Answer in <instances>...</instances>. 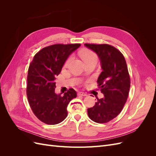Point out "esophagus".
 I'll return each instance as SVG.
<instances>
[{
	"label": "esophagus",
	"mask_w": 156,
	"mask_h": 156,
	"mask_svg": "<svg viewBox=\"0 0 156 156\" xmlns=\"http://www.w3.org/2000/svg\"><path fill=\"white\" fill-rule=\"evenodd\" d=\"M78 96H87V94H85V93L83 92H78Z\"/></svg>",
	"instance_id": "obj_1"
}]
</instances>
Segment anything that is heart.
<instances>
[{
    "mask_svg": "<svg viewBox=\"0 0 156 156\" xmlns=\"http://www.w3.org/2000/svg\"><path fill=\"white\" fill-rule=\"evenodd\" d=\"M80 55H81V57L83 59L84 62H87L88 61H90L92 60H97V56L94 53V52L90 49H83L81 53H80ZM72 58V57H69L66 62V65H67L69 61Z\"/></svg>",
    "mask_w": 156,
    "mask_h": 156,
    "instance_id": "obj_1",
    "label": "heart"
}]
</instances>
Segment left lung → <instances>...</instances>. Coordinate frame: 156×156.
I'll return each instance as SVG.
<instances>
[{"instance_id": "8db88e82", "label": "left lung", "mask_w": 156, "mask_h": 156, "mask_svg": "<svg viewBox=\"0 0 156 156\" xmlns=\"http://www.w3.org/2000/svg\"><path fill=\"white\" fill-rule=\"evenodd\" d=\"M97 54L102 72L98 79L99 88L104 97L98 98L93 107L88 108L90 119L97 123H106L119 115L128 97L130 78L124 56L108 44H84Z\"/></svg>"}]
</instances>
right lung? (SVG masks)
Segmentation results:
<instances>
[{
    "label": "right lung",
    "mask_w": 156,
    "mask_h": 156,
    "mask_svg": "<svg viewBox=\"0 0 156 156\" xmlns=\"http://www.w3.org/2000/svg\"><path fill=\"white\" fill-rule=\"evenodd\" d=\"M80 46L75 44L46 47L35 55L29 66L27 98L32 112L45 124L55 125L62 122L68 116L69 103L77 97L73 88H69L63 96L56 94L55 79L68 56Z\"/></svg>",
    "instance_id": "obj_1"
}]
</instances>
